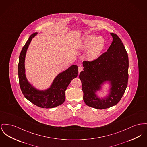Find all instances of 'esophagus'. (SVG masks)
Returning <instances> with one entry per match:
<instances>
[{"label": "esophagus", "instance_id": "obj_1", "mask_svg": "<svg viewBox=\"0 0 147 147\" xmlns=\"http://www.w3.org/2000/svg\"><path fill=\"white\" fill-rule=\"evenodd\" d=\"M78 70L79 73H80L83 70V67H82V66H79L78 67Z\"/></svg>", "mask_w": 147, "mask_h": 147}]
</instances>
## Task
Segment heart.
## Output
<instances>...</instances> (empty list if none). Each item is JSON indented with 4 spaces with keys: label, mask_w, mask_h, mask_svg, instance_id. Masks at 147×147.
I'll use <instances>...</instances> for the list:
<instances>
[{
    "label": "heart",
    "mask_w": 147,
    "mask_h": 147,
    "mask_svg": "<svg viewBox=\"0 0 147 147\" xmlns=\"http://www.w3.org/2000/svg\"><path fill=\"white\" fill-rule=\"evenodd\" d=\"M86 53V58L93 60L96 58L103 50L105 47V40L102 36H97L94 34L85 36L79 44V48L81 49L89 47Z\"/></svg>",
    "instance_id": "heart-1"
}]
</instances>
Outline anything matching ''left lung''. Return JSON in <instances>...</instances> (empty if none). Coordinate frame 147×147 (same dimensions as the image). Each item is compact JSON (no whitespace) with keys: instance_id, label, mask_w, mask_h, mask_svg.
<instances>
[{"instance_id":"left-lung-1","label":"left lung","mask_w":147,"mask_h":147,"mask_svg":"<svg viewBox=\"0 0 147 147\" xmlns=\"http://www.w3.org/2000/svg\"><path fill=\"white\" fill-rule=\"evenodd\" d=\"M111 34L113 42L108 51L93 61H84V70L79 74L85 103L98 109L116 105L121 100L128 85L127 52L119 36L114 33ZM105 81L111 82V92L107 98L100 100L95 92Z\"/></svg>"}]
</instances>
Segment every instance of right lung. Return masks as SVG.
Instances as JSON below:
<instances>
[{"mask_svg":"<svg viewBox=\"0 0 147 147\" xmlns=\"http://www.w3.org/2000/svg\"><path fill=\"white\" fill-rule=\"evenodd\" d=\"M36 34L37 33H35L29 36L20 52L18 64L19 83L22 93L29 101L40 108H52L60 105L65 101V92L71 80L77 77L78 67L73 65L58 74L49 89L45 91L35 89L26 79L24 61L29 45Z\"/></svg>","mask_w":147,"mask_h":147,"instance_id":"add662e5","label":"right lung"}]
</instances>
